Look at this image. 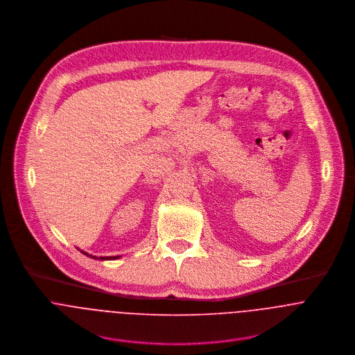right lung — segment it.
I'll return each mask as SVG.
<instances>
[{
  "instance_id": "right-lung-1",
  "label": "right lung",
  "mask_w": 355,
  "mask_h": 355,
  "mask_svg": "<svg viewBox=\"0 0 355 355\" xmlns=\"http://www.w3.org/2000/svg\"><path fill=\"white\" fill-rule=\"evenodd\" d=\"M82 253L85 254V255H87V257H90V258H94V259H117V258H120V255H114V257H96V255H92V254L86 253V252H83V250H80Z\"/></svg>"
}]
</instances>
